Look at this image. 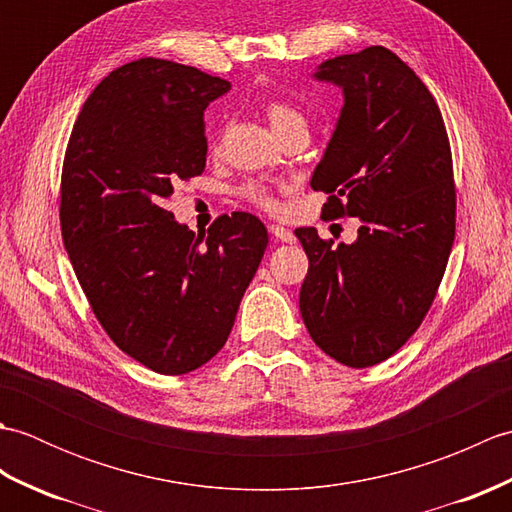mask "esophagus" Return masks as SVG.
Here are the masks:
<instances>
[{"instance_id":"34e87169","label":"esophagus","mask_w":512,"mask_h":512,"mask_svg":"<svg viewBox=\"0 0 512 512\" xmlns=\"http://www.w3.org/2000/svg\"><path fill=\"white\" fill-rule=\"evenodd\" d=\"M268 233L275 237V242H286V244L295 242V233L288 231V228H284V226H279V224H270Z\"/></svg>"}]
</instances>
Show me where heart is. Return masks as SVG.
<instances>
[{"instance_id": "1", "label": "heart", "mask_w": 512, "mask_h": 512, "mask_svg": "<svg viewBox=\"0 0 512 512\" xmlns=\"http://www.w3.org/2000/svg\"><path fill=\"white\" fill-rule=\"evenodd\" d=\"M264 114L268 118L270 127L277 132V136L286 134L295 127H306V116H303L295 105L284 101V99H268L264 105ZM224 143H226V129H220V132H217L211 140L213 154H220V151L224 149ZM239 195L262 211L275 213L279 209L275 191L264 182H255V180L244 182L242 187H239Z\"/></svg>"}]
</instances>
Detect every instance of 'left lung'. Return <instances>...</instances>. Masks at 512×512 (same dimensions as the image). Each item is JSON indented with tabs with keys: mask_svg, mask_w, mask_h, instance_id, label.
I'll return each mask as SVG.
<instances>
[{
	"mask_svg": "<svg viewBox=\"0 0 512 512\" xmlns=\"http://www.w3.org/2000/svg\"><path fill=\"white\" fill-rule=\"evenodd\" d=\"M345 105L310 187L323 217H358L354 244L314 228L295 235L310 259L303 323L347 367L383 363L427 317L455 239V180L440 107L394 52L369 46L321 63Z\"/></svg>",
	"mask_w": 512,
	"mask_h": 512,
	"instance_id": "1",
	"label": "left lung"
}]
</instances>
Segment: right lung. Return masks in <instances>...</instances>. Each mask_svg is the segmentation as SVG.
Instances as JSON below:
<instances>
[{"label":"right lung","mask_w":512,"mask_h":512,"mask_svg":"<svg viewBox=\"0 0 512 512\" xmlns=\"http://www.w3.org/2000/svg\"><path fill=\"white\" fill-rule=\"evenodd\" d=\"M231 83L145 57L110 72L76 118L59 191L63 246L107 336L165 376L222 350L268 244L259 217L195 235L167 209L206 167L204 110Z\"/></svg>","instance_id":"1"}]
</instances>
